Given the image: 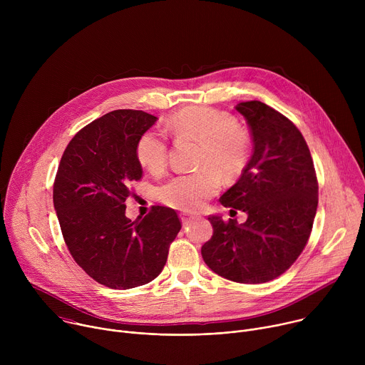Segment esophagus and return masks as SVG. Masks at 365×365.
<instances>
[{
    "instance_id": "obj_1",
    "label": "esophagus",
    "mask_w": 365,
    "mask_h": 365,
    "mask_svg": "<svg viewBox=\"0 0 365 365\" xmlns=\"http://www.w3.org/2000/svg\"><path fill=\"white\" fill-rule=\"evenodd\" d=\"M180 220H182V224H183V225H187L189 222H192V221L195 220V217H193V215H189V214H183V215H180Z\"/></svg>"
}]
</instances>
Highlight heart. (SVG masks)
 <instances>
[{"label":"heart","mask_w":365,"mask_h":365,"mask_svg":"<svg viewBox=\"0 0 365 365\" xmlns=\"http://www.w3.org/2000/svg\"><path fill=\"white\" fill-rule=\"evenodd\" d=\"M168 130L179 137L200 141L197 166L192 173H183L163 183L159 199L179 211H196L203 202L221 187V175L231 180L245 170L251 155V140L237 120L227 113L190 107L176 113L168 123ZM138 163L150 173H160L168 165V143L159 131L141 134L135 145Z\"/></svg>","instance_id":"b5f03b06"}]
</instances>
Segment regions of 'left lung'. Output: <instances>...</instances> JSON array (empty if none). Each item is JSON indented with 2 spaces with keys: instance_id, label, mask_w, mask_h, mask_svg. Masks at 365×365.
<instances>
[{
  "instance_id": "8db88e82",
  "label": "left lung",
  "mask_w": 365,
  "mask_h": 365,
  "mask_svg": "<svg viewBox=\"0 0 365 365\" xmlns=\"http://www.w3.org/2000/svg\"><path fill=\"white\" fill-rule=\"evenodd\" d=\"M254 143L238 182L220 202L247 214L225 222L210 215L214 234L202 245L212 272L237 283H266L283 274L303 251L318 207V180L297 127L259 101L240 102Z\"/></svg>"
}]
</instances>
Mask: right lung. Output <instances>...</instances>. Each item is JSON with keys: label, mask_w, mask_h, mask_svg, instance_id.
I'll list each match as a JSON object with an SVG mask.
<instances>
[{"label": "right lung", "mask_w": 365, "mask_h": 365, "mask_svg": "<svg viewBox=\"0 0 365 365\" xmlns=\"http://www.w3.org/2000/svg\"><path fill=\"white\" fill-rule=\"evenodd\" d=\"M158 118L117 110L83 127L68 144L53 185V205L69 252L95 282L118 290L158 277L182 225L175 210L153 206L125 217L130 183L143 176L135 145Z\"/></svg>", "instance_id": "right-lung-1"}]
</instances>
